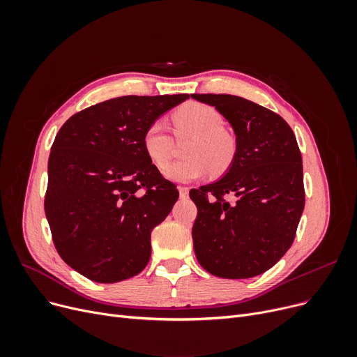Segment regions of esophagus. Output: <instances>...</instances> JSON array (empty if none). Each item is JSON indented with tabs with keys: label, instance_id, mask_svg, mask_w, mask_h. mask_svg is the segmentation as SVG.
Instances as JSON below:
<instances>
[{
	"label": "esophagus",
	"instance_id": "esophagus-1",
	"mask_svg": "<svg viewBox=\"0 0 357 357\" xmlns=\"http://www.w3.org/2000/svg\"><path fill=\"white\" fill-rule=\"evenodd\" d=\"M178 190H179V197H181V198H183V199H185V198H188L190 190H188V188H186V186H179V188H178Z\"/></svg>",
	"mask_w": 357,
	"mask_h": 357
}]
</instances>
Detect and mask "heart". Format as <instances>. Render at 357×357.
Instances as JSON below:
<instances>
[{
	"mask_svg": "<svg viewBox=\"0 0 357 357\" xmlns=\"http://www.w3.org/2000/svg\"><path fill=\"white\" fill-rule=\"evenodd\" d=\"M175 135L191 136L183 160L167 165L163 175L175 182H192L211 172H226L237 152L236 136L222 127V116L207 104L186 102L172 114ZM146 155L156 166H165L172 155V137L163 121L150 123L143 135Z\"/></svg>",
	"mask_w": 357,
	"mask_h": 357,
	"instance_id": "heart-1",
	"label": "heart"
}]
</instances>
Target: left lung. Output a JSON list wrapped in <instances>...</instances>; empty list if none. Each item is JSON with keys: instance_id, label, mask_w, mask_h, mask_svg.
Listing matches in <instances>:
<instances>
[{"instance_id": "1", "label": "left lung", "mask_w": 357, "mask_h": 357, "mask_svg": "<svg viewBox=\"0 0 357 357\" xmlns=\"http://www.w3.org/2000/svg\"><path fill=\"white\" fill-rule=\"evenodd\" d=\"M191 97L215 107L237 140L224 176L190 191L198 208L192 227L195 256L218 278L257 276L291 248L304 211L303 158L295 135L282 117L246 98Z\"/></svg>"}]
</instances>
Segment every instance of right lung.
<instances>
[{
	"label": "right lung",
	"mask_w": 357,
	"mask_h": 357,
	"mask_svg": "<svg viewBox=\"0 0 357 357\" xmlns=\"http://www.w3.org/2000/svg\"><path fill=\"white\" fill-rule=\"evenodd\" d=\"M188 98H112L73 114L56 135L46 218L65 264L93 282H120L149 264L150 233L171 213L179 192L146 155L143 135Z\"/></svg>",
	"instance_id": "obj_1"
}]
</instances>
